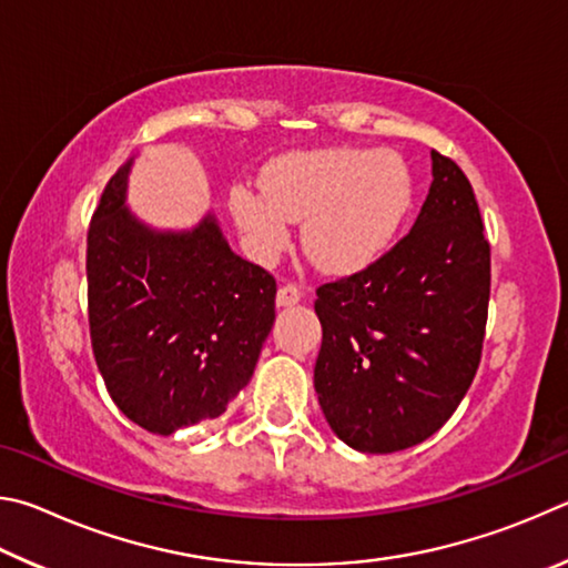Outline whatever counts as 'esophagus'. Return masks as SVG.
I'll return each mask as SVG.
<instances>
[{
  "instance_id": "esophagus-1",
  "label": "esophagus",
  "mask_w": 568,
  "mask_h": 568,
  "mask_svg": "<svg viewBox=\"0 0 568 568\" xmlns=\"http://www.w3.org/2000/svg\"><path fill=\"white\" fill-rule=\"evenodd\" d=\"M301 291H297L295 285H281L277 287V295H275V303H277V307H291V305H295V303H301Z\"/></svg>"
}]
</instances>
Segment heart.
<instances>
[{"mask_svg":"<svg viewBox=\"0 0 568 568\" xmlns=\"http://www.w3.org/2000/svg\"><path fill=\"white\" fill-rule=\"evenodd\" d=\"M263 186L235 182L230 213L257 255L275 257L303 220V245L328 273H355L386 253L413 205V175L396 152L325 148L265 168Z\"/></svg>","mask_w":568,"mask_h":568,"instance_id":"1","label":"heart"}]
</instances>
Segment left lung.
<instances>
[{
  "instance_id": "left-lung-1",
  "label": "left lung",
  "mask_w": 568,
  "mask_h": 568,
  "mask_svg": "<svg viewBox=\"0 0 568 568\" xmlns=\"http://www.w3.org/2000/svg\"><path fill=\"white\" fill-rule=\"evenodd\" d=\"M434 182L410 233L386 255L318 287L315 393L343 444L393 454L444 426L476 376L491 247L454 160L430 152Z\"/></svg>"
}]
</instances>
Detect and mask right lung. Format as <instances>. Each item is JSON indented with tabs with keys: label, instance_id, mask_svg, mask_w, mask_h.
<instances>
[{
	"label": "right lung",
	"instance_id": "1",
	"mask_svg": "<svg viewBox=\"0 0 568 568\" xmlns=\"http://www.w3.org/2000/svg\"><path fill=\"white\" fill-rule=\"evenodd\" d=\"M114 172L88 233V305L98 368L140 428L170 436L217 418L253 378L275 321V277L230 250L217 217L158 230L124 203Z\"/></svg>",
	"mask_w": 568,
	"mask_h": 568
}]
</instances>
